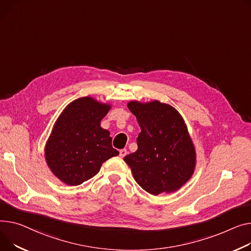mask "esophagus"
Segmentation results:
<instances>
[{
	"label": "esophagus",
	"mask_w": 251,
	"mask_h": 251,
	"mask_svg": "<svg viewBox=\"0 0 251 251\" xmlns=\"http://www.w3.org/2000/svg\"><path fill=\"white\" fill-rule=\"evenodd\" d=\"M126 154H127V150L126 149H121L120 151H119L120 157H124V156H126Z\"/></svg>",
	"instance_id": "1"
}]
</instances>
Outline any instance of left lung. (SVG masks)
I'll return each mask as SVG.
<instances>
[{
    "instance_id": "left-lung-1",
    "label": "left lung",
    "mask_w": 251,
    "mask_h": 251,
    "mask_svg": "<svg viewBox=\"0 0 251 251\" xmlns=\"http://www.w3.org/2000/svg\"><path fill=\"white\" fill-rule=\"evenodd\" d=\"M127 107L141 128L138 149L124 157L133 177L153 196L176 192L192 177L197 159L181 115L157 100L148 103L131 101Z\"/></svg>"
}]
</instances>
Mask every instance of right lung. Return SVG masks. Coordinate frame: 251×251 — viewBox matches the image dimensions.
<instances>
[{
  "instance_id": "right-lung-1",
  "label": "right lung",
  "mask_w": 251,
  "mask_h": 251,
  "mask_svg": "<svg viewBox=\"0 0 251 251\" xmlns=\"http://www.w3.org/2000/svg\"><path fill=\"white\" fill-rule=\"evenodd\" d=\"M111 105L92 97L78 98L64 108L48 137L44 156L49 170L68 186L95 176L103 162L119 152L101 121Z\"/></svg>"
}]
</instances>
